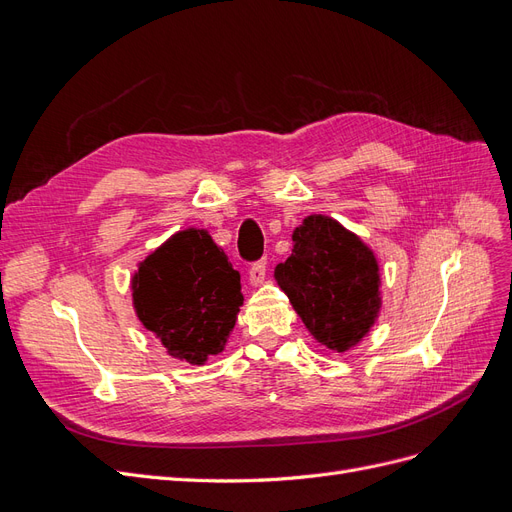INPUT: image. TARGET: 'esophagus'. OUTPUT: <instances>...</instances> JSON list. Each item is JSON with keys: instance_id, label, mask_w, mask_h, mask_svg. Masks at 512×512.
<instances>
[{"instance_id": "1", "label": "esophagus", "mask_w": 512, "mask_h": 512, "mask_svg": "<svg viewBox=\"0 0 512 512\" xmlns=\"http://www.w3.org/2000/svg\"><path fill=\"white\" fill-rule=\"evenodd\" d=\"M265 277H267V258H260L250 267V284L260 286L265 282Z\"/></svg>"}]
</instances>
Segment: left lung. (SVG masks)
Wrapping results in <instances>:
<instances>
[{"mask_svg": "<svg viewBox=\"0 0 512 512\" xmlns=\"http://www.w3.org/2000/svg\"><path fill=\"white\" fill-rule=\"evenodd\" d=\"M292 241V256L275 267L277 284L322 346L350 350L380 309L374 254L359 237L324 215H309L294 230Z\"/></svg>", "mask_w": 512, "mask_h": 512, "instance_id": "1", "label": "left lung"}]
</instances>
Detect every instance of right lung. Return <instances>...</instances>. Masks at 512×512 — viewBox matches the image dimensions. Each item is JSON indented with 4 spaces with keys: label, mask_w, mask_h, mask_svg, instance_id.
<instances>
[{
    "label": "right lung",
    "mask_w": 512,
    "mask_h": 512,
    "mask_svg": "<svg viewBox=\"0 0 512 512\" xmlns=\"http://www.w3.org/2000/svg\"><path fill=\"white\" fill-rule=\"evenodd\" d=\"M141 322L194 365L222 352L243 303L241 275L205 230H183L141 262L132 280Z\"/></svg>",
    "instance_id": "add662e5"
}]
</instances>
